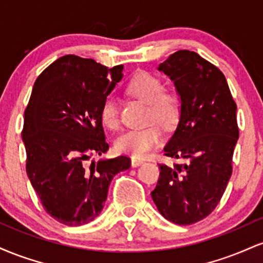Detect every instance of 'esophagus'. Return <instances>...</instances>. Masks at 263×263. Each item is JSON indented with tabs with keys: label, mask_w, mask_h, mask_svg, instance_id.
I'll return each instance as SVG.
<instances>
[{
	"label": "esophagus",
	"mask_w": 263,
	"mask_h": 263,
	"mask_svg": "<svg viewBox=\"0 0 263 263\" xmlns=\"http://www.w3.org/2000/svg\"><path fill=\"white\" fill-rule=\"evenodd\" d=\"M144 159H140V158H132L131 159V164L132 167H138V165L143 164Z\"/></svg>",
	"instance_id": "esophagus-1"
}]
</instances>
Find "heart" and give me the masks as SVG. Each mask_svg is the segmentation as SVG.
Here are the masks:
<instances>
[{
    "label": "heart",
    "mask_w": 263,
    "mask_h": 263,
    "mask_svg": "<svg viewBox=\"0 0 263 263\" xmlns=\"http://www.w3.org/2000/svg\"><path fill=\"white\" fill-rule=\"evenodd\" d=\"M128 92L149 104L148 121H157L170 127L177 123L180 115V100L174 92L164 91V84L156 75L136 74L127 84ZM101 120L106 127L115 129L120 125V101L108 95L101 106ZM162 129L157 123L123 132L116 140V148L135 157H144L161 143Z\"/></svg>",
    "instance_id": "1"
}]
</instances>
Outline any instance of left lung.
Masks as SVG:
<instances>
[{
  "instance_id": "1",
  "label": "left lung",
  "mask_w": 263,
  "mask_h": 263,
  "mask_svg": "<svg viewBox=\"0 0 263 263\" xmlns=\"http://www.w3.org/2000/svg\"><path fill=\"white\" fill-rule=\"evenodd\" d=\"M158 70L170 77L180 99L179 122L164 155L184 163L159 164L151 195L167 220L195 224L215 209L231 177L236 104L224 74L195 52L178 50Z\"/></svg>"
}]
</instances>
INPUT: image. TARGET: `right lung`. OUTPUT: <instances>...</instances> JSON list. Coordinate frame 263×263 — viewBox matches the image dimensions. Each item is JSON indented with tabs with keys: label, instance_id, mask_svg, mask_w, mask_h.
<instances>
[{
	"label": "right lung",
	"instance_id": "1",
	"mask_svg": "<svg viewBox=\"0 0 263 263\" xmlns=\"http://www.w3.org/2000/svg\"><path fill=\"white\" fill-rule=\"evenodd\" d=\"M122 70L70 54L44 69L33 86L22 131L27 176L45 211L64 225L92 221L112 178L131 167L125 156L91 161L108 149L101 106Z\"/></svg>",
	"mask_w": 263,
	"mask_h": 263
}]
</instances>
